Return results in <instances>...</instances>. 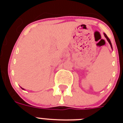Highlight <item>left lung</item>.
<instances>
[{
    "label": "left lung",
    "instance_id": "obj_1",
    "mask_svg": "<svg viewBox=\"0 0 123 123\" xmlns=\"http://www.w3.org/2000/svg\"><path fill=\"white\" fill-rule=\"evenodd\" d=\"M104 36H105V37H106V40H107V41H108V42H109V44H110V45H111V42H110V40L109 39V38H108V37H107V36H106V34H105V33H104ZM111 47H112V46H111Z\"/></svg>",
    "mask_w": 123,
    "mask_h": 123
}]
</instances>
